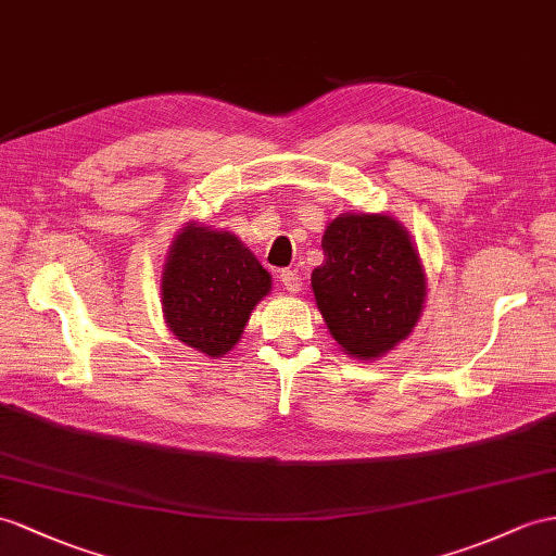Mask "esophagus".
<instances>
[{"mask_svg": "<svg viewBox=\"0 0 556 556\" xmlns=\"http://www.w3.org/2000/svg\"><path fill=\"white\" fill-rule=\"evenodd\" d=\"M280 282H282V288L292 294L302 290V276L296 274V270H280Z\"/></svg>", "mask_w": 556, "mask_h": 556, "instance_id": "1", "label": "esophagus"}]
</instances>
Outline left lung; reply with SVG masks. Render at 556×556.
<instances>
[{"label": "left lung", "instance_id": "obj_1", "mask_svg": "<svg viewBox=\"0 0 556 556\" xmlns=\"http://www.w3.org/2000/svg\"><path fill=\"white\" fill-rule=\"evenodd\" d=\"M320 245L311 288L330 334L349 356H384L413 332L427 296L408 231L387 214H340Z\"/></svg>", "mask_w": 556, "mask_h": 556}]
</instances>
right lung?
Instances as JSON below:
<instances>
[{"instance_id": "obj_1", "label": "right lung", "mask_w": 556, "mask_h": 556, "mask_svg": "<svg viewBox=\"0 0 556 556\" xmlns=\"http://www.w3.org/2000/svg\"><path fill=\"white\" fill-rule=\"evenodd\" d=\"M160 290L176 340L219 358L238 344L254 306L270 292V276L238 236L186 224L169 248Z\"/></svg>"}]
</instances>
